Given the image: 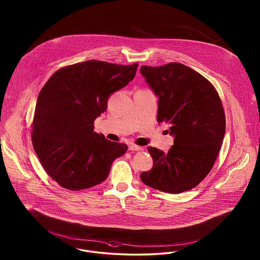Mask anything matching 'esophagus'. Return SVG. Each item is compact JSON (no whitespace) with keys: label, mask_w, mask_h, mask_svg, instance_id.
<instances>
[{"label":"esophagus","mask_w":260,"mask_h":260,"mask_svg":"<svg viewBox=\"0 0 260 260\" xmlns=\"http://www.w3.org/2000/svg\"><path fill=\"white\" fill-rule=\"evenodd\" d=\"M128 149H129L131 151H140V150H143V147H140V146H136V145L132 144V145H129V146H128Z\"/></svg>","instance_id":"esophagus-1"}]
</instances>
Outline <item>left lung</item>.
I'll use <instances>...</instances> for the list:
<instances>
[{"mask_svg":"<svg viewBox=\"0 0 260 260\" xmlns=\"http://www.w3.org/2000/svg\"><path fill=\"white\" fill-rule=\"evenodd\" d=\"M140 73L159 98L158 123L170 125L173 145L168 153L148 147L153 168L141 181L161 192L179 194L209 174L225 135V114L215 88L202 75L181 63L142 66Z\"/></svg>","mask_w":260,"mask_h":260,"instance_id":"1","label":"left lung"}]
</instances>
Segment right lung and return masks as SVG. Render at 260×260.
<instances>
[{
	"instance_id": "obj_1",
	"label": "right lung",
	"mask_w": 260,
	"mask_h": 260,
	"mask_svg": "<svg viewBox=\"0 0 260 260\" xmlns=\"http://www.w3.org/2000/svg\"><path fill=\"white\" fill-rule=\"evenodd\" d=\"M138 64L87 60L57 70L41 89L33 121L32 142L46 173L68 190L103 182L112 162L127 146L93 132L112 93L136 76Z\"/></svg>"
}]
</instances>
